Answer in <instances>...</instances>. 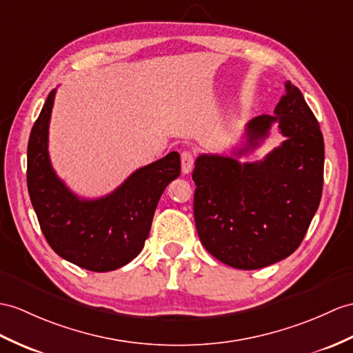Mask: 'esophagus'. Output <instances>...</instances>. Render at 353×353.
I'll list each match as a JSON object with an SVG mask.
<instances>
[{
  "label": "esophagus",
  "instance_id": "1",
  "mask_svg": "<svg viewBox=\"0 0 353 353\" xmlns=\"http://www.w3.org/2000/svg\"><path fill=\"white\" fill-rule=\"evenodd\" d=\"M194 166V156L192 151H183L181 152V169L183 174H190Z\"/></svg>",
  "mask_w": 353,
  "mask_h": 353
}]
</instances>
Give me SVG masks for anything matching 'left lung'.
Wrapping results in <instances>:
<instances>
[{
  "mask_svg": "<svg viewBox=\"0 0 353 353\" xmlns=\"http://www.w3.org/2000/svg\"><path fill=\"white\" fill-rule=\"evenodd\" d=\"M274 115H259L245 127V147L259 146L272 123L285 141L261 162L234 157L196 159L194 221L202 245L238 270H257L294 253L319 208L325 145L319 123L289 81Z\"/></svg>",
  "mask_w": 353,
  "mask_h": 353,
  "instance_id": "obj_1",
  "label": "left lung"
}]
</instances>
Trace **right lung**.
<instances>
[{"label": "right lung", "mask_w": 353, "mask_h": 353, "mask_svg": "<svg viewBox=\"0 0 353 353\" xmlns=\"http://www.w3.org/2000/svg\"><path fill=\"white\" fill-rule=\"evenodd\" d=\"M57 90L41 108L28 141L27 184L48 244L63 259L94 272L121 268L142 252L161 193L181 174L179 154L139 168L99 199L76 196L55 174L48 151Z\"/></svg>", "instance_id": "1"}]
</instances>
